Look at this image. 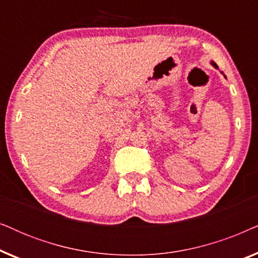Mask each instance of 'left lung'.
Listing matches in <instances>:
<instances>
[{
  "instance_id": "obj_1",
  "label": "left lung",
  "mask_w": 258,
  "mask_h": 258,
  "mask_svg": "<svg viewBox=\"0 0 258 258\" xmlns=\"http://www.w3.org/2000/svg\"><path fill=\"white\" fill-rule=\"evenodd\" d=\"M210 63H211V66H213V67H214V68H216V69H218V67H217V64H216V63H215L214 61H211ZM221 73H222V74H223V72H221ZM224 77H225V75H224Z\"/></svg>"
}]
</instances>
